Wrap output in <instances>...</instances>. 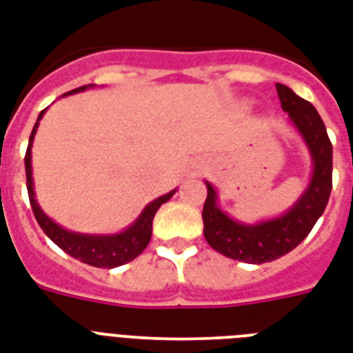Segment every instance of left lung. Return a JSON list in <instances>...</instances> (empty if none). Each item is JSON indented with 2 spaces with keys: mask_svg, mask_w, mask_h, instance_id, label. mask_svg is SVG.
<instances>
[{
  "mask_svg": "<svg viewBox=\"0 0 353 353\" xmlns=\"http://www.w3.org/2000/svg\"><path fill=\"white\" fill-rule=\"evenodd\" d=\"M276 90L290 125L311 155V177L298 200L279 216L250 224L230 216L220 207L216 187L205 181L207 200L201 212L205 241L219 254L250 265L276 261L292 252L322 216L332 192L333 148L322 118L289 87L276 83Z\"/></svg>",
  "mask_w": 353,
  "mask_h": 353,
  "instance_id": "8db88e82",
  "label": "left lung"
}]
</instances>
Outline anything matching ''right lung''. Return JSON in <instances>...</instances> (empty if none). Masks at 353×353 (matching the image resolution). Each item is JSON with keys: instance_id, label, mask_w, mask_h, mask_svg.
Returning <instances> with one entry per match:
<instances>
[{"instance_id": "right-lung-1", "label": "right lung", "mask_w": 353, "mask_h": 353, "mask_svg": "<svg viewBox=\"0 0 353 353\" xmlns=\"http://www.w3.org/2000/svg\"><path fill=\"white\" fill-rule=\"evenodd\" d=\"M94 85H85L72 90L68 94L75 92H85L87 88H92ZM66 96V94H64ZM48 109L40 112L34 123L31 137H29V146H27L26 153V176H27V192H29V201L33 207L34 219L39 222L46 235L50 236L51 241L57 244L59 248L64 250L66 254L72 255L74 259L81 261V263H87L90 266H98V268H117L122 266L129 261H133L134 257L144 252L150 239H152V224L155 212L159 211V207L170 200L172 196L176 194L177 188L166 192V194L159 196L153 201H150L142 212L125 230L118 231V233H77V231H70L57 224L55 220L50 219L42 207H40L37 194H34V183H33V165H31V148H33L34 134L40 125V120L44 117V112Z\"/></svg>"}]
</instances>
